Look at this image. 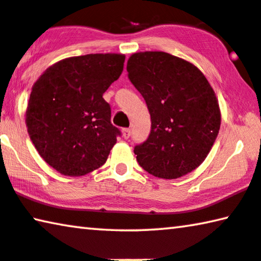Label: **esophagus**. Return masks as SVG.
I'll return each instance as SVG.
<instances>
[{
    "label": "esophagus",
    "instance_id": "34e87169",
    "mask_svg": "<svg viewBox=\"0 0 261 261\" xmlns=\"http://www.w3.org/2000/svg\"><path fill=\"white\" fill-rule=\"evenodd\" d=\"M122 136H123V139H129V136H130V129L129 128H125V129L122 130Z\"/></svg>",
    "mask_w": 261,
    "mask_h": 261
}]
</instances>
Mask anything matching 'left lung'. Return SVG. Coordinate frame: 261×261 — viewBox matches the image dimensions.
Segmentation results:
<instances>
[{
  "label": "left lung",
  "instance_id": "8db88e82",
  "mask_svg": "<svg viewBox=\"0 0 261 261\" xmlns=\"http://www.w3.org/2000/svg\"><path fill=\"white\" fill-rule=\"evenodd\" d=\"M128 78L146 100L151 130L136 160L155 177L174 179L199 167L220 128L215 91L197 66L162 51L133 54Z\"/></svg>",
  "mask_w": 261,
  "mask_h": 261
}]
</instances>
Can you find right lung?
I'll return each instance as SVG.
<instances>
[{"instance_id":"add662e5","label":"right lung","mask_w":261,"mask_h":261,"mask_svg":"<svg viewBox=\"0 0 261 261\" xmlns=\"http://www.w3.org/2000/svg\"><path fill=\"white\" fill-rule=\"evenodd\" d=\"M125 55L62 59L31 89L25 123L44 161L65 176H83L106 162L120 130L102 94L123 70Z\"/></svg>"}]
</instances>
